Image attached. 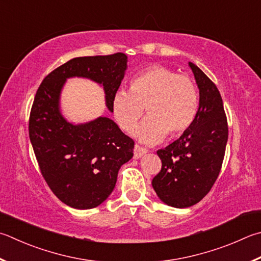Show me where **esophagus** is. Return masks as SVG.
<instances>
[{
  "mask_svg": "<svg viewBox=\"0 0 261 261\" xmlns=\"http://www.w3.org/2000/svg\"><path fill=\"white\" fill-rule=\"evenodd\" d=\"M146 150L145 149H143V147H141L140 145H135V147H134V159H140V158H142V156H143L145 153H146Z\"/></svg>",
  "mask_w": 261,
  "mask_h": 261,
  "instance_id": "obj_1",
  "label": "esophagus"
}]
</instances>
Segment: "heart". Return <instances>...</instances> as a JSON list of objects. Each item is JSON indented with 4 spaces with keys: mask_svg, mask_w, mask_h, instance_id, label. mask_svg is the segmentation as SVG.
Here are the masks:
<instances>
[{
    "mask_svg": "<svg viewBox=\"0 0 261 261\" xmlns=\"http://www.w3.org/2000/svg\"><path fill=\"white\" fill-rule=\"evenodd\" d=\"M198 91L188 76L162 66H152L133 78L129 92L118 91L111 100V112L118 126L130 133L143 115L134 136L144 144L159 143L166 137L184 133L198 111Z\"/></svg>",
    "mask_w": 261,
    "mask_h": 261,
    "instance_id": "1",
    "label": "heart"
}]
</instances>
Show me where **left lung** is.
Segmentation results:
<instances>
[{"instance_id":"left-lung-1","label":"left lung","mask_w":261,"mask_h":261,"mask_svg":"<svg viewBox=\"0 0 261 261\" xmlns=\"http://www.w3.org/2000/svg\"><path fill=\"white\" fill-rule=\"evenodd\" d=\"M199 88V109L178 140L156 151L160 173L152 179L158 198L174 208L202 200L219 175L228 139L227 119L218 88L194 63L189 62Z\"/></svg>"}]
</instances>
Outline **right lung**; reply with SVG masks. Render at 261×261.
I'll return each instance as SVG.
<instances>
[{
    "mask_svg": "<svg viewBox=\"0 0 261 261\" xmlns=\"http://www.w3.org/2000/svg\"><path fill=\"white\" fill-rule=\"evenodd\" d=\"M127 69V56L73 58L44 78L29 118V139L44 179L63 203L75 209L100 205L114 191L118 170L133 158L134 141L108 117L73 124L60 108L67 80L86 78L103 87L111 112L112 96Z\"/></svg>",
    "mask_w": 261,
    "mask_h": 261,
    "instance_id": "right-lung-1",
    "label": "right lung"
}]
</instances>
